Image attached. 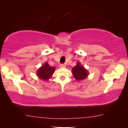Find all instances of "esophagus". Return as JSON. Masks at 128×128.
<instances>
[{"label":"esophagus","mask_w":128,"mask_h":128,"mask_svg":"<svg viewBox=\"0 0 128 128\" xmlns=\"http://www.w3.org/2000/svg\"><path fill=\"white\" fill-rule=\"evenodd\" d=\"M60 68H66V66L65 64H60Z\"/></svg>","instance_id":"34e87169"}]
</instances>
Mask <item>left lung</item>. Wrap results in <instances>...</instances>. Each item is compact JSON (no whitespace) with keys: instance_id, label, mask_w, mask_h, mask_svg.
Here are the masks:
<instances>
[{"instance_id":"left-lung-1","label":"left lung","mask_w":128,"mask_h":128,"mask_svg":"<svg viewBox=\"0 0 128 128\" xmlns=\"http://www.w3.org/2000/svg\"><path fill=\"white\" fill-rule=\"evenodd\" d=\"M72 73L74 78L78 81L86 79L88 75L87 69L80 62H77L76 66L72 68Z\"/></svg>"}]
</instances>
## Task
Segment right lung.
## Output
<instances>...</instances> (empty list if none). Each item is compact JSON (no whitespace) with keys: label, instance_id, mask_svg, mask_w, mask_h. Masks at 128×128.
<instances>
[{"label":"right lung","instance_id":"right-lung-1","mask_svg":"<svg viewBox=\"0 0 128 128\" xmlns=\"http://www.w3.org/2000/svg\"><path fill=\"white\" fill-rule=\"evenodd\" d=\"M55 70V67L50 66L46 62L38 69L36 72V74L40 80L48 81L52 77Z\"/></svg>","mask_w":128,"mask_h":128}]
</instances>
